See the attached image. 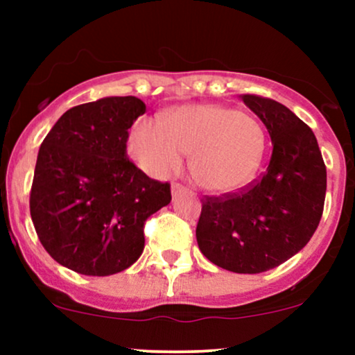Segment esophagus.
<instances>
[{"instance_id": "obj_1", "label": "esophagus", "mask_w": 355, "mask_h": 355, "mask_svg": "<svg viewBox=\"0 0 355 355\" xmlns=\"http://www.w3.org/2000/svg\"><path fill=\"white\" fill-rule=\"evenodd\" d=\"M180 193H187V189L180 183H172V195H180Z\"/></svg>"}]
</instances>
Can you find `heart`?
<instances>
[{"mask_svg": "<svg viewBox=\"0 0 355 355\" xmlns=\"http://www.w3.org/2000/svg\"><path fill=\"white\" fill-rule=\"evenodd\" d=\"M133 160L166 177L190 155L191 178L210 193H232L254 180L266 153V132L255 116L225 105H187L164 118H141L128 138Z\"/></svg>", "mask_w": 355, "mask_h": 355, "instance_id": "obj_1", "label": "heart"}]
</instances>
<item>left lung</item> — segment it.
I'll use <instances>...</instances> for the list:
<instances>
[{
    "label": "left lung",
    "instance_id": "1",
    "mask_svg": "<svg viewBox=\"0 0 355 355\" xmlns=\"http://www.w3.org/2000/svg\"><path fill=\"white\" fill-rule=\"evenodd\" d=\"M267 126L270 162L262 177L232 193L205 195L197 223L198 248L215 266L237 274L279 267L312 239L324 211L327 170L307 125L279 101L240 95Z\"/></svg>",
    "mask_w": 355,
    "mask_h": 355
}]
</instances>
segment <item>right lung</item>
Wrapping results in <instances>:
<instances>
[{
	"label": "right lung",
	"mask_w": 355,
	"mask_h": 355,
	"mask_svg": "<svg viewBox=\"0 0 355 355\" xmlns=\"http://www.w3.org/2000/svg\"><path fill=\"white\" fill-rule=\"evenodd\" d=\"M145 112L137 96H108L70 108L44 137L30 214L63 267L96 277L128 268L144 252L146 218L172 200L170 183L126 155L130 126Z\"/></svg>",
	"instance_id": "obj_1"
}]
</instances>
